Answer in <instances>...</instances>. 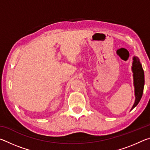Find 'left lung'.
<instances>
[{
    "instance_id": "8db88e82",
    "label": "left lung",
    "mask_w": 150,
    "mask_h": 150,
    "mask_svg": "<svg viewBox=\"0 0 150 150\" xmlns=\"http://www.w3.org/2000/svg\"><path fill=\"white\" fill-rule=\"evenodd\" d=\"M132 68L134 73V87H135L136 96L135 103L132 108V110L139 103L142 96V94H143L144 87V73L139 60L137 57L134 56L133 58L132 67Z\"/></svg>"
}]
</instances>
